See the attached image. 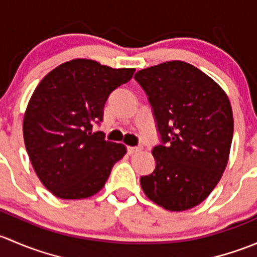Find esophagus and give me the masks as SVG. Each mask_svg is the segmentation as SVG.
Wrapping results in <instances>:
<instances>
[{
  "label": "esophagus",
  "mask_w": 257,
  "mask_h": 257,
  "mask_svg": "<svg viewBox=\"0 0 257 257\" xmlns=\"http://www.w3.org/2000/svg\"><path fill=\"white\" fill-rule=\"evenodd\" d=\"M128 154H131V155H133V154H137V153H139V152H142V150H143V147H142V145H138V147H128Z\"/></svg>",
  "instance_id": "obj_1"
}]
</instances>
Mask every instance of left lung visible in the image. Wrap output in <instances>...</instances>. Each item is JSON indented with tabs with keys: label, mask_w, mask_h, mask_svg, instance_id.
Here are the masks:
<instances>
[{
	"label": "left lung",
	"mask_w": 257,
	"mask_h": 257,
	"mask_svg": "<svg viewBox=\"0 0 257 257\" xmlns=\"http://www.w3.org/2000/svg\"><path fill=\"white\" fill-rule=\"evenodd\" d=\"M153 108L160 144L155 169L141 178L145 195L170 211L199 205L222 177L234 133L230 100L196 67L170 61L134 76Z\"/></svg>",
	"instance_id": "1"
}]
</instances>
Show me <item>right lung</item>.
Masks as SVG:
<instances>
[{
	"mask_svg": "<svg viewBox=\"0 0 257 257\" xmlns=\"http://www.w3.org/2000/svg\"><path fill=\"white\" fill-rule=\"evenodd\" d=\"M134 72L78 58L49 72L35 89L23 118V138L36 174L57 198L97 194L126 153L123 144L105 141L92 128L102 121L110 93Z\"/></svg>",
	"mask_w": 257,
	"mask_h": 257,
	"instance_id": "add662e5",
	"label": "right lung"
}]
</instances>
